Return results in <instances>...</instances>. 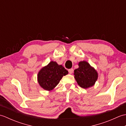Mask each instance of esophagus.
I'll return each mask as SVG.
<instances>
[{
    "label": "esophagus",
    "mask_w": 126,
    "mask_h": 126,
    "mask_svg": "<svg viewBox=\"0 0 126 126\" xmlns=\"http://www.w3.org/2000/svg\"><path fill=\"white\" fill-rule=\"evenodd\" d=\"M68 71H69V74H71L73 73V72H74V69H69Z\"/></svg>",
    "instance_id": "esophagus-1"
}]
</instances>
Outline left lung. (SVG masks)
<instances>
[{
  "mask_svg": "<svg viewBox=\"0 0 126 126\" xmlns=\"http://www.w3.org/2000/svg\"><path fill=\"white\" fill-rule=\"evenodd\" d=\"M74 75L77 84L84 89L94 85L98 79L97 71L85 61L79 62V68L74 70Z\"/></svg>",
  "mask_w": 126,
  "mask_h": 126,
  "instance_id": "obj_1",
  "label": "left lung"
}]
</instances>
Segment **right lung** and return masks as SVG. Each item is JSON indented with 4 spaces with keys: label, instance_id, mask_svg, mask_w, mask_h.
Returning <instances> with one entry per match:
<instances>
[{
    "label": "right lung",
    "instance_id": "right-lung-1",
    "mask_svg": "<svg viewBox=\"0 0 126 126\" xmlns=\"http://www.w3.org/2000/svg\"><path fill=\"white\" fill-rule=\"evenodd\" d=\"M68 71L56 62L51 61L47 65L42 67L37 75V81L43 89L51 91L57 86L63 76Z\"/></svg>",
    "mask_w": 126,
    "mask_h": 126
}]
</instances>
